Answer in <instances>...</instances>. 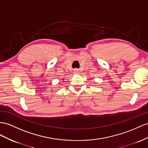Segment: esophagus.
<instances>
[{
	"label": "esophagus",
	"instance_id": "esophagus-1",
	"mask_svg": "<svg viewBox=\"0 0 148 148\" xmlns=\"http://www.w3.org/2000/svg\"><path fill=\"white\" fill-rule=\"evenodd\" d=\"M79 70L78 69H74V73H75L77 74V73H79Z\"/></svg>",
	"mask_w": 148,
	"mask_h": 148
}]
</instances>
